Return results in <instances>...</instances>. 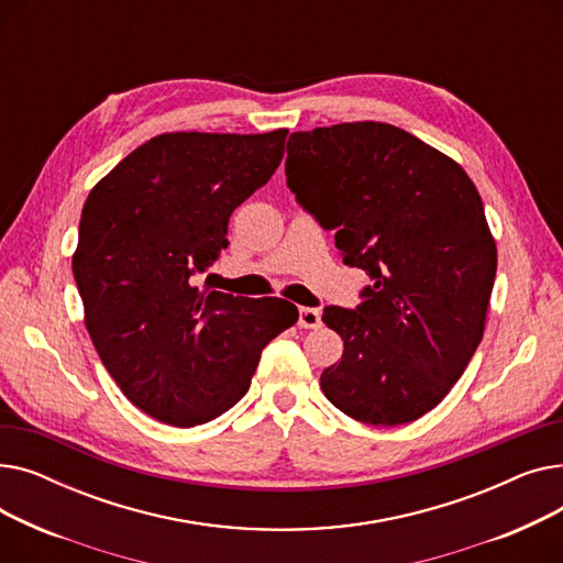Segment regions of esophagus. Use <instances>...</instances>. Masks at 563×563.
I'll use <instances>...</instances> for the list:
<instances>
[{
    "label": "esophagus",
    "instance_id": "1",
    "mask_svg": "<svg viewBox=\"0 0 563 563\" xmlns=\"http://www.w3.org/2000/svg\"><path fill=\"white\" fill-rule=\"evenodd\" d=\"M321 323V310L319 308H301L299 310V327L301 329H317Z\"/></svg>",
    "mask_w": 563,
    "mask_h": 563
}]
</instances>
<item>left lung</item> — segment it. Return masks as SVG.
Instances as JSON below:
<instances>
[{
    "instance_id": "8db88e82",
    "label": "left lung",
    "mask_w": 563,
    "mask_h": 563,
    "mask_svg": "<svg viewBox=\"0 0 563 563\" xmlns=\"http://www.w3.org/2000/svg\"><path fill=\"white\" fill-rule=\"evenodd\" d=\"M287 187L344 264L372 278L356 310L323 308L344 340L321 390L349 418L395 427L435 408L484 338L497 249L484 202L448 155L388 123L294 132Z\"/></svg>"
}]
</instances>
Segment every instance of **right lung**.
<instances>
[{
  "mask_svg": "<svg viewBox=\"0 0 563 563\" xmlns=\"http://www.w3.org/2000/svg\"><path fill=\"white\" fill-rule=\"evenodd\" d=\"M285 136L159 134L84 202L73 274L88 335L123 395L164 424L232 408L262 349L299 319L283 299L196 285L228 246L230 214L280 166Z\"/></svg>",
  "mask_w": 563,
  "mask_h": 563,
  "instance_id": "1",
  "label": "right lung"
}]
</instances>
